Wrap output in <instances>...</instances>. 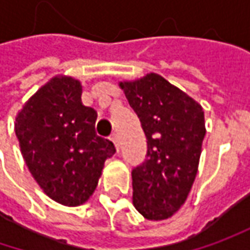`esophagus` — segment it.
<instances>
[{
	"mask_svg": "<svg viewBox=\"0 0 250 250\" xmlns=\"http://www.w3.org/2000/svg\"><path fill=\"white\" fill-rule=\"evenodd\" d=\"M111 140H112V143H114V146H115V150H117V153L120 151V143H118V135L117 133H112L111 135Z\"/></svg>",
	"mask_w": 250,
	"mask_h": 250,
	"instance_id": "1",
	"label": "esophagus"
}]
</instances>
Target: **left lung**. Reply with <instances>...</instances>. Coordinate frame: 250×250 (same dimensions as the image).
<instances>
[{"label":"left lung","mask_w":250,"mask_h":250,"mask_svg":"<svg viewBox=\"0 0 250 250\" xmlns=\"http://www.w3.org/2000/svg\"><path fill=\"white\" fill-rule=\"evenodd\" d=\"M147 139L146 160L132 169L133 206L166 220L187 200L206 135L202 105L157 73L121 82Z\"/></svg>","instance_id":"8db88e82"}]
</instances>
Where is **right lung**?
I'll use <instances>...</instances> for the list:
<instances>
[{
	"mask_svg": "<svg viewBox=\"0 0 250 250\" xmlns=\"http://www.w3.org/2000/svg\"><path fill=\"white\" fill-rule=\"evenodd\" d=\"M81 82L55 76L16 115L24 163L44 193L63 206L83 205L97 187L114 143L97 136V112L83 105Z\"/></svg>",
	"mask_w": 250,
	"mask_h": 250,
	"instance_id": "1",
	"label": "right lung"
}]
</instances>
